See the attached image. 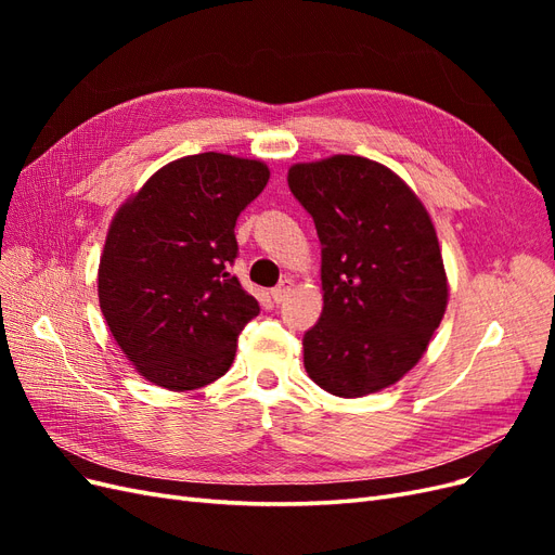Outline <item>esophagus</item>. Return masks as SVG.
<instances>
[{
	"instance_id": "1",
	"label": "esophagus",
	"mask_w": 555,
	"mask_h": 555,
	"mask_svg": "<svg viewBox=\"0 0 555 555\" xmlns=\"http://www.w3.org/2000/svg\"><path fill=\"white\" fill-rule=\"evenodd\" d=\"M292 287H294L292 280H282L275 289H271V296L275 304H282V300L292 294Z\"/></svg>"
}]
</instances>
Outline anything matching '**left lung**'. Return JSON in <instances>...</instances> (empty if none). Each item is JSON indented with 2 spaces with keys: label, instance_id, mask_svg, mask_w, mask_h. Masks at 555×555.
Wrapping results in <instances>:
<instances>
[{
  "label": "left lung",
  "instance_id": "left-lung-1",
  "mask_svg": "<svg viewBox=\"0 0 555 555\" xmlns=\"http://www.w3.org/2000/svg\"><path fill=\"white\" fill-rule=\"evenodd\" d=\"M287 180L322 243L324 310L304 335L306 371L340 398L382 391L424 357L447 310L430 215L391 169L357 155L294 164Z\"/></svg>",
  "mask_w": 555,
  "mask_h": 555
}]
</instances>
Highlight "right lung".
Masks as SVG:
<instances>
[{
  "label": "right lung",
  "instance_id": "add662e5",
  "mask_svg": "<svg viewBox=\"0 0 555 555\" xmlns=\"http://www.w3.org/2000/svg\"><path fill=\"white\" fill-rule=\"evenodd\" d=\"M271 171L259 159H176L115 212L99 261V306L137 371L171 391L201 389L233 363L259 304L229 266L236 220Z\"/></svg>",
  "mask_w": 555,
  "mask_h": 555
}]
</instances>
